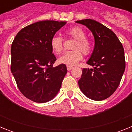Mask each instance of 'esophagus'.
Instances as JSON below:
<instances>
[{"instance_id": "obj_1", "label": "esophagus", "mask_w": 132, "mask_h": 132, "mask_svg": "<svg viewBox=\"0 0 132 132\" xmlns=\"http://www.w3.org/2000/svg\"><path fill=\"white\" fill-rule=\"evenodd\" d=\"M73 68V66H71V65H67V70H68V71L71 70Z\"/></svg>"}]
</instances>
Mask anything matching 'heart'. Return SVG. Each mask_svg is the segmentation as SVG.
I'll list each match as a JSON object with an SVG mask.
<instances>
[{
  "label": "heart",
  "instance_id": "1",
  "mask_svg": "<svg viewBox=\"0 0 132 132\" xmlns=\"http://www.w3.org/2000/svg\"><path fill=\"white\" fill-rule=\"evenodd\" d=\"M66 34L69 38L75 39L76 42L73 45V51L65 52L59 59V62L73 66L82 60V53L85 55L90 54L93 46L91 42L86 38L85 31L80 27L75 26L70 28L66 31ZM50 46L55 54H60L63 50V40L59 36H53L50 41Z\"/></svg>",
  "mask_w": 132,
  "mask_h": 132
}]
</instances>
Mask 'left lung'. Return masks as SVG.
Listing matches in <instances>:
<instances>
[{"label":"left lung","mask_w":132,"mask_h":132,"mask_svg":"<svg viewBox=\"0 0 132 132\" xmlns=\"http://www.w3.org/2000/svg\"><path fill=\"white\" fill-rule=\"evenodd\" d=\"M92 31L94 48L87 64L93 69L84 68L78 81L81 91L94 101H102L117 89L126 67L122 43L110 29L91 19L77 20Z\"/></svg>","instance_id":"left-lung-1"}]
</instances>
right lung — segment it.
I'll return each instance as SVG.
<instances>
[{
  "label": "right lung",
  "mask_w": 132,
  "mask_h": 132,
  "mask_svg": "<svg viewBox=\"0 0 132 132\" xmlns=\"http://www.w3.org/2000/svg\"><path fill=\"white\" fill-rule=\"evenodd\" d=\"M66 22L44 20L24 27L11 45L10 69L18 88L27 98L48 102L60 90L67 73L65 64L53 67L56 57L50 41Z\"/></svg>",
  "instance_id": "obj_1"
}]
</instances>
